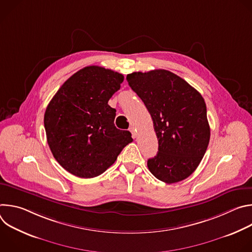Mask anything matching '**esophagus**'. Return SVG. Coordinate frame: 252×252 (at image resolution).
Segmentation results:
<instances>
[{
  "label": "esophagus",
  "instance_id": "34e87169",
  "mask_svg": "<svg viewBox=\"0 0 252 252\" xmlns=\"http://www.w3.org/2000/svg\"><path fill=\"white\" fill-rule=\"evenodd\" d=\"M129 131L131 132L132 137H135V136H136V132H135V129H134L133 126H130V127H129Z\"/></svg>",
  "mask_w": 252,
  "mask_h": 252
}]
</instances>
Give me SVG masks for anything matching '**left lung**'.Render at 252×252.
Returning <instances> with one entry per match:
<instances>
[{"instance_id":"8db88e82","label":"left lung","mask_w":252,"mask_h":252,"mask_svg":"<svg viewBox=\"0 0 252 252\" xmlns=\"http://www.w3.org/2000/svg\"><path fill=\"white\" fill-rule=\"evenodd\" d=\"M131 90L146 104L158 140L150 171L165 184L189 177L200 163L210 137L206 104L188 82L166 69L126 76Z\"/></svg>"}]
</instances>
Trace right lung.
I'll return each mask as SVG.
<instances>
[{"instance_id":"obj_1","label":"right lung","mask_w":252,"mask_h":252,"mask_svg":"<svg viewBox=\"0 0 252 252\" xmlns=\"http://www.w3.org/2000/svg\"><path fill=\"white\" fill-rule=\"evenodd\" d=\"M124 79L109 68L86 66L67 79L48 104L44 124L49 147L71 174H101L132 141L128 130L116 127V110L107 104Z\"/></svg>"}]
</instances>
